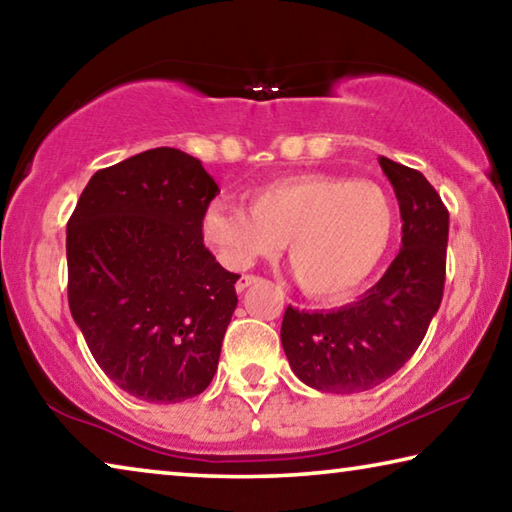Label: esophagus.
<instances>
[{
    "instance_id": "obj_1",
    "label": "esophagus",
    "mask_w": 512,
    "mask_h": 512,
    "mask_svg": "<svg viewBox=\"0 0 512 512\" xmlns=\"http://www.w3.org/2000/svg\"><path fill=\"white\" fill-rule=\"evenodd\" d=\"M256 281H261V279H258V276H254V274H242L240 279H238V283H236V290L242 292V290L249 288L251 283H256Z\"/></svg>"
}]
</instances>
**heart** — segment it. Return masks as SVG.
<instances>
[{
	"label": "heart",
	"mask_w": 512,
	"mask_h": 512,
	"mask_svg": "<svg viewBox=\"0 0 512 512\" xmlns=\"http://www.w3.org/2000/svg\"><path fill=\"white\" fill-rule=\"evenodd\" d=\"M247 208L213 201L201 238L231 270L279 254L315 299H342L370 279L397 226L395 201L379 183L329 172L290 174L249 192Z\"/></svg>",
	"instance_id": "obj_1"
}]
</instances>
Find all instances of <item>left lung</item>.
I'll return each instance as SVG.
<instances>
[{
    "label": "left lung",
    "instance_id": "8db88e82",
    "mask_svg": "<svg viewBox=\"0 0 512 512\" xmlns=\"http://www.w3.org/2000/svg\"><path fill=\"white\" fill-rule=\"evenodd\" d=\"M401 211V249L376 286L329 313L288 306L281 342L288 363L315 390H372L404 367L438 313L447 272L449 211L422 172L379 158Z\"/></svg>",
    "mask_w": 512,
    "mask_h": 512
}]
</instances>
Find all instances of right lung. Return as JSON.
Returning a JSON list of instances; mask_svg holds the SVG:
<instances>
[{"label":"right lung","mask_w":512,"mask_h":512,"mask_svg":"<svg viewBox=\"0 0 512 512\" xmlns=\"http://www.w3.org/2000/svg\"><path fill=\"white\" fill-rule=\"evenodd\" d=\"M220 192L195 156L156 147L97 170L67 222V301L97 365L152 404L201 395L236 311L238 274L201 238Z\"/></svg>","instance_id":"obj_1"}]
</instances>
